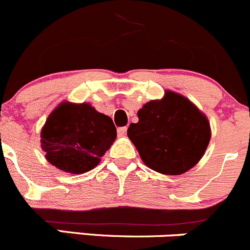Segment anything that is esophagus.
I'll list each match as a JSON object with an SVG mask.
<instances>
[{"mask_svg":"<svg viewBox=\"0 0 250 250\" xmlns=\"http://www.w3.org/2000/svg\"><path fill=\"white\" fill-rule=\"evenodd\" d=\"M126 132H127V127H126V126H123V127L118 128V135L119 136H125Z\"/></svg>","mask_w":250,"mask_h":250,"instance_id":"obj_1","label":"esophagus"}]
</instances>
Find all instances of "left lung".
Returning a JSON list of instances; mask_svg holds the SVG:
<instances>
[{"label": "left lung", "instance_id": "obj_1", "mask_svg": "<svg viewBox=\"0 0 250 250\" xmlns=\"http://www.w3.org/2000/svg\"><path fill=\"white\" fill-rule=\"evenodd\" d=\"M127 136L143 163L163 174H182L200 161L210 140L207 118L184 96L167 91L138 110Z\"/></svg>", "mask_w": 250, "mask_h": 250}]
</instances>
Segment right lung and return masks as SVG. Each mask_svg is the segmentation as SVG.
I'll use <instances>...</instances> for the list:
<instances>
[{"label": "right lung", "mask_w": 250, "mask_h": 250, "mask_svg": "<svg viewBox=\"0 0 250 250\" xmlns=\"http://www.w3.org/2000/svg\"><path fill=\"white\" fill-rule=\"evenodd\" d=\"M117 137L108 115L89 104H61L45 122L42 149L51 165L69 173H83L100 163Z\"/></svg>", "instance_id": "1"}]
</instances>
